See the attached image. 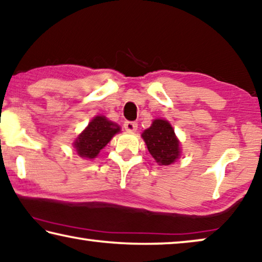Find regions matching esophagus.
Wrapping results in <instances>:
<instances>
[{
  "label": "esophagus",
  "mask_w": 262,
  "mask_h": 262,
  "mask_svg": "<svg viewBox=\"0 0 262 262\" xmlns=\"http://www.w3.org/2000/svg\"><path fill=\"white\" fill-rule=\"evenodd\" d=\"M123 127L127 132L133 133V132H135L136 129H138V123L133 122V121H126V122H124V124H123Z\"/></svg>",
  "instance_id": "34e87169"
}]
</instances>
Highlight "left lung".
<instances>
[{
    "label": "left lung",
    "instance_id": "left-lung-1",
    "mask_svg": "<svg viewBox=\"0 0 262 262\" xmlns=\"http://www.w3.org/2000/svg\"><path fill=\"white\" fill-rule=\"evenodd\" d=\"M141 136L150 155L159 165L169 166L180 156V141L167 120H154L151 126L144 130Z\"/></svg>",
    "mask_w": 262,
    "mask_h": 262
}]
</instances>
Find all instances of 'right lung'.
<instances>
[{
	"instance_id": "add662e5",
	"label": "right lung",
	"mask_w": 262,
	"mask_h": 262,
	"mask_svg": "<svg viewBox=\"0 0 262 262\" xmlns=\"http://www.w3.org/2000/svg\"><path fill=\"white\" fill-rule=\"evenodd\" d=\"M120 130L119 124L109 121L106 116L97 115L77 136L73 146L81 158L94 159Z\"/></svg>"
}]
</instances>
